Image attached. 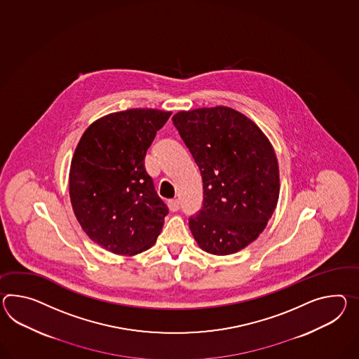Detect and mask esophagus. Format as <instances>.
<instances>
[{
	"mask_svg": "<svg viewBox=\"0 0 359 359\" xmlns=\"http://www.w3.org/2000/svg\"><path fill=\"white\" fill-rule=\"evenodd\" d=\"M168 208H170V210L171 211H177L179 210V208H180V201L177 200V198H174V200H168Z\"/></svg>",
	"mask_w": 359,
	"mask_h": 359,
	"instance_id": "obj_1",
	"label": "esophagus"
}]
</instances>
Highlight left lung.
Segmentation results:
<instances>
[{
	"mask_svg": "<svg viewBox=\"0 0 359 359\" xmlns=\"http://www.w3.org/2000/svg\"><path fill=\"white\" fill-rule=\"evenodd\" d=\"M172 122L201 171V210L189 228L202 250L237 253L267 226L279 200L271 142L248 116L226 106L179 111Z\"/></svg>",
	"mask_w": 359,
	"mask_h": 359,
	"instance_id": "obj_1",
	"label": "left lung"
}]
</instances>
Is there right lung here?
Listing matches in <instances>:
<instances>
[{"mask_svg":"<svg viewBox=\"0 0 359 359\" xmlns=\"http://www.w3.org/2000/svg\"><path fill=\"white\" fill-rule=\"evenodd\" d=\"M171 113L130 109L92 123L75 149L70 200L88 237L106 250L135 255L151 248L168 214L144 159Z\"/></svg>","mask_w":359,"mask_h":359,"instance_id":"right-lung-1","label":"right lung"}]
</instances>
